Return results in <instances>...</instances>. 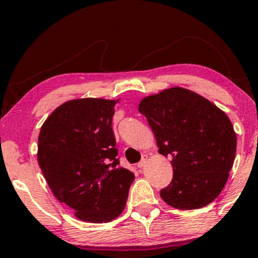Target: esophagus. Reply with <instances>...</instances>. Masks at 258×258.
<instances>
[{
    "instance_id": "obj_1",
    "label": "esophagus",
    "mask_w": 258,
    "mask_h": 258,
    "mask_svg": "<svg viewBox=\"0 0 258 258\" xmlns=\"http://www.w3.org/2000/svg\"><path fill=\"white\" fill-rule=\"evenodd\" d=\"M147 160H148V158H147V155H144V156H143V158H142V160H141V161H139V162H138V164H137V167H138V168H142V167H143V166H144V165H146V164H147Z\"/></svg>"
}]
</instances>
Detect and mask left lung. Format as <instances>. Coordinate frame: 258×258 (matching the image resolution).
I'll use <instances>...</instances> for the list:
<instances>
[{
    "label": "left lung",
    "mask_w": 258,
    "mask_h": 258,
    "mask_svg": "<svg viewBox=\"0 0 258 258\" xmlns=\"http://www.w3.org/2000/svg\"><path fill=\"white\" fill-rule=\"evenodd\" d=\"M138 110L147 117L159 153L172 158L173 178L160 190L162 200L179 210L212 203L226 185L236 152L226 112L182 87L146 97Z\"/></svg>",
    "instance_id": "8db88e82"
}]
</instances>
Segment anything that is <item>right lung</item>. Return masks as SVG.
Here are the masks:
<instances>
[{"instance_id":"right-lung-1","label":"right lung","mask_w":258,"mask_h":258,"mask_svg":"<svg viewBox=\"0 0 258 258\" xmlns=\"http://www.w3.org/2000/svg\"><path fill=\"white\" fill-rule=\"evenodd\" d=\"M117 102H65L47 117L38 136V165L53 195L91 223L120 216L135 179L116 159L111 120Z\"/></svg>"}]
</instances>
